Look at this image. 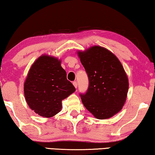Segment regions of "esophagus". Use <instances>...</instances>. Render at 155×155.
Segmentation results:
<instances>
[{
  "instance_id": "obj_1",
  "label": "esophagus",
  "mask_w": 155,
  "mask_h": 155,
  "mask_svg": "<svg viewBox=\"0 0 155 155\" xmlns=\"http://www.w3.org/2000/svg\"><path fill=\"white\" fill-rule=\"evenodd\" d=\"M73 85H74V86L75 87H76V88H77V81H74L73 82Z\"/></svg>"
}]
</instances>
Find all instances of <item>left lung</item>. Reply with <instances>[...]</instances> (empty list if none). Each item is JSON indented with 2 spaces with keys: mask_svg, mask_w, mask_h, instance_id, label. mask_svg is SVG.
Wrapping results in <instances>:
<instances>
[{
  "mask_svg": "<svg viewBox=\"0 0 155 155\" xmlns=\"http://www.w3.org/2000/svg\"><path fill=\"white\" fill-rule=\"evenodd\" d=\"M89 79V86L80 94L84 107L100 120L117 114L125 103L128 78L122 64L107 48L94 46L78 51Z\"/></svg>",
  "mask_w": 155,
  "mask_h": 155,
  "instance_id": "left-lung-1",
  "label": "left lung"
}]
</instances>
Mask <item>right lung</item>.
I'll list each match as a JSON object with an SVG mask.
<instances>
[{
    "label": "right lung",
    "mask_w": 155,
    "mask_h": 155,
    "mask_svg": "<svg viewBox=\"0 0 155 155\" xmlns=\"http://www.w3.org/2000/svg\"><path fill=\"white\" fill-rule=\"evenodd\" d=\"M61 63L56 58L41 55L32 64L24 83L28 105L41 117H51L59 113L62 100L76 91Z\"/></svg>",
    "instance_id": "obj_1"
}]
</instances>
